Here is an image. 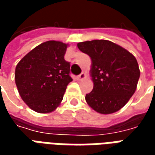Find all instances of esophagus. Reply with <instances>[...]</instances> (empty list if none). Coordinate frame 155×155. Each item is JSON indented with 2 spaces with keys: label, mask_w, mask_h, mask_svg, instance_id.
I'll list each match as a JSON object with an SVG mask.
<instances>
[{
  "label": "esophagus",
  "mask_w": 155,
  "mask_h": 155,
  "mask_svg": "<svg viewBox=\"0 0 155 155\" xmlns=\"http://www.w3.org/2000/svg\"><path fill=\"white\" fill-rule=\"evenodd\" d=\"M85 77H86V74H85V72H82L81 74H79V75L77 76V80L78 81H82V80H84Z\"/></svg>",
  "instance_id": "obj_1"
}]
</instances>
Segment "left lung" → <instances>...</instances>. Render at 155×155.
<instances>
[{
    "label": "left lung",
    "mask_w": 155,
    "mask_h": 155,
    "mask_svg": "<svg viewBox=\"0 0 155 155\" xmlns=\"http://www.w3.org/2000/svg\"><path fill=\"white\" fill-rule=\"evenodd\" d=\"M77 46L91 59L94 87L85 95L89 106L102 114L120 110L136 91L140 75L136 58L107 40L80 42Z\"/></svg>",
    "instance_id": "obj_1"
}]
</instances>
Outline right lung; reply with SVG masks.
<instances>
[{
  "mask_svg": "<svg viewBox=\"0 0 155 155\" xmlns=\"http://www.w3.org/2000/svg\"><path fill=\"white\" fill-rule=\"evenodd\" d=\"M68 45L61 41H45L25 54L16 65V87L32 110L47 114L61 103L68 84L72 81L71 64L64 58Z\"/></svg>",
  "mask_w": 155,
  "mask_h": 155,
  "instance_id": "1",
  "label": "right lung"
}]
</instances>
